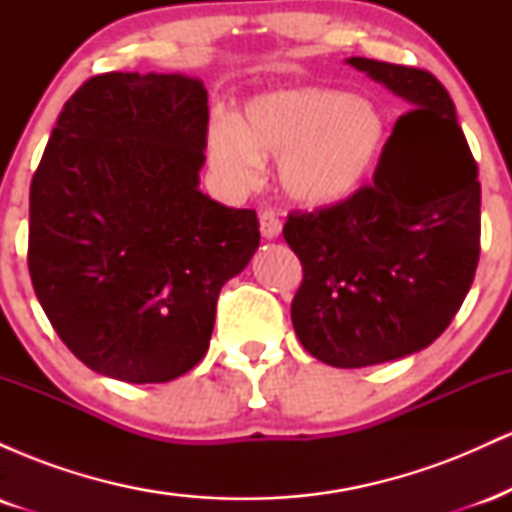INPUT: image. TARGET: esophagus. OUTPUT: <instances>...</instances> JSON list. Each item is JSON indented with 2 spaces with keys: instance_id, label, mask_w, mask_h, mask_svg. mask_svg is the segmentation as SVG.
<instances>
[{
  "instance_id": "34e87169",
  "label": "esophagus",
  "mask_w": 512,
  "mask_h": 512,
  "mask_svg": "<svg viewBox=\"0 0 512 512\" xmlns=\"http://www.w3.org/2000/svg\"><path fill=\"white\" fill-rule=\"evenodd\" d=\"M260 231H262V236L264 238H276L281 233V219H279V214H276V211H272V209H264L262 214H260Z\"/></svg>"
}]
</instances>
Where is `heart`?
<instances>
[{"mask_svg": "<svg viewBox=\"0 0 512 512\" xmlns=\"http://www.w3.org/2000/svg\"><path fill=\"white\" fill-rule=\"evenodd\" d=\"M385 120L375 105L337 88H286L245 105L243 120L221 115L209 127L214 166L252 185L264 158H281V185L308 207L354 195L378 166Z\"/></svg>", "mask_w": 512, "mask_h": 512, "instance_id": "b5f03b06", "label": "heart"}]
</instances>
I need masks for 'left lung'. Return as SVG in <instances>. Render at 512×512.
Segmentation results:
<instances>
[{"label":"left lung","mask_w":512,"mask_h":512,"mask_svg":"<svg viewBox=\"0 0 512 512\" xmlns=\"http://www.w3.org/2000/svg\"><path fill=\"white\" fill-rule=\"evenodd\" d=\"M407 101L370 185L291 211L284 238L303 267L291 303L308 354L337 368L395 361L448 330L474 281L479 168L448 88L426 69L351 57Z\"/></svg>","instance_id":"1"}]
</instances>
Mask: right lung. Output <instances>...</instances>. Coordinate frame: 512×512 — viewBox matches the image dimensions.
Segmentation results:
<instances>
[{
    "instance_id": "1",
    "label": "right lung",
    "mask_w": 512,
    "mask_h": 512,
    "mask_svg": "<svg viewBox=\"0 0 512 512\" xmlns=\"http://www.w3.org/2000/svg\"><path fill=\"white\" fill-rule=\"evenodd\" d=\"M207 88L182 74L91 76L31 182L28 272L67 349L125 383L202 361L221 286L260 245L255 209L199 190Z\"/></svg>"
}]
</instances>
